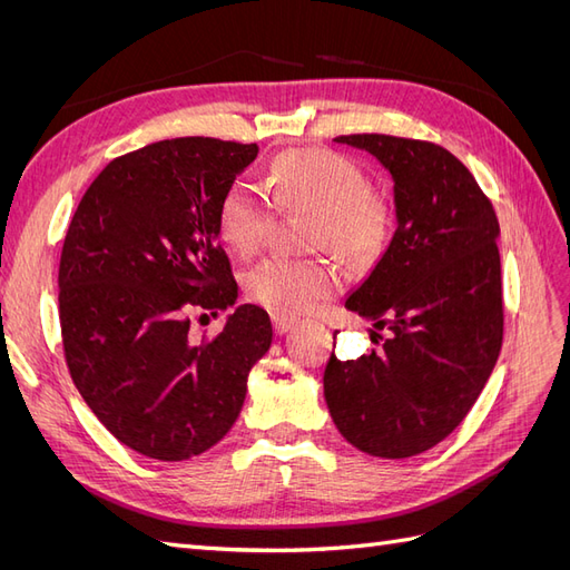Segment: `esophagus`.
Wrapping results in <instances>:
<instances>
[{
    "label": "esophagus",
    "instance_id": "34e87169",
    "mask_svg": "<svg viewBox=\"0 0 570 570\" xmlns=\"http://www.w3.org/2000/svg\"><path fill=\"white\" fill-rule=\"evenodd\" d=\"M273 327H275V333H278V335H285V333L292 331V327H295V321L287 318V316H273Z\"/></svg>",
    "mask_w": 570,
    "mask_h": 570
}]
</instances>
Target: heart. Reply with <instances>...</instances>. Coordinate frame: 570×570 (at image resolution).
Wrapping results in <instances>:
<instances>
[{"label":"heart","mask_w":570,"mask_h":570,"mask_svg":"<svg viewBox=\"0 0 570 570\" xmlns=\"http://www.w3.org/2000/svg\"><path fill=\"white\" fill-rule=\"evenodd\" d=\"M268 185L239 178L223 193L216 226L223 243L235 254L252 256L273 226L275 205L285 212L312 214L306 245L331 249L354 266L375 262L392 233L390 199L368 187V178L350 157L331 149H292L271 166ZM340 275L325 258L268 256L245 273L252 302L275 316H299L316 302L335 295Z\"/></svg>","instance_id":"b5f03b06"}]
</instances>
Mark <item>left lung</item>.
Segmentation results:
<instances>
[{"instance_id": "8db88e82", "label": "left lung", "mask_w": 570, "mask_h": 570, "mask_svg": "<svg viewBox=\"0 0 570 570\" xmlns=\"http://www.w3.org/2000/svg\"><path fill=\"white\" fill-rule=\"evenodd\" d=\"M335 140L371 151L390 170L396 230L344 302L392 335L356 361L331 354L325 402L356 450L416 456L465 419L502 350L499 220L471 170L435 142L381 132Z\"/></svg>"}]
</instances>
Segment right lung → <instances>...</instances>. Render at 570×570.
<instances>
[{"instance_id":"add662e5","label":"right lung","mask_w":570,"mask_h":570,"mask_svg":"<svg viewBox=\"0 0 570 570\" xmlns=\"http://www.w3.org/2000/svg\"><path fill=\"white\" fill-rule=\"evenodd\" d=\"M258 147L176 137L116 157L92 180L59 262L68 371L109 433L159 461L214 446L245 404L247 375L273 340L262 306L223 333L189 335V314L237 297L216 212ZM206 316V314H204Z\"/></svg>"}]
</instances>
